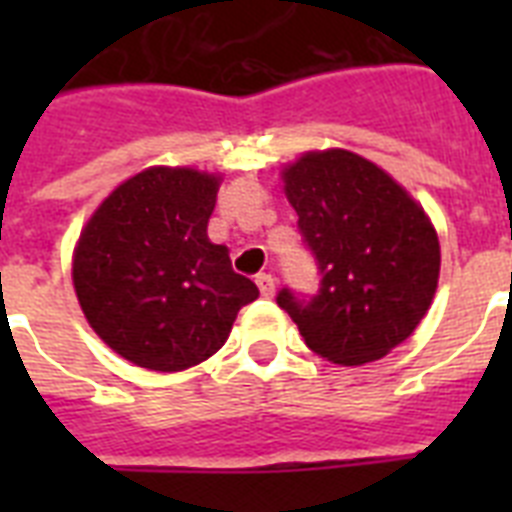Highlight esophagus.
Wrapping results in <instances>:
<instances>
[{
  "label": "esophagus",
  "instance_id": "1",
  "mask_svg": "<svg viewBox=\"0 0 512 512\" xmlns=\"http://www.w3.org/2000/svg\"><path fill=\"white\" fill-rule=\"evenodd\" d=\"M255 284L263 297H273V292H276V279H273L271 273H257Z\"/></svg>",
  "mask_w": 512,
  "mask_h": 512
}]
</instances>
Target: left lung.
<instances>
[{
	"label": "left lung",
	"mask_w": 512,
	"mask_h": 512,
	"mask_svg": "<svg viewBox=\"0 0 512 512\" xmlns=\"http://www.w3.org/2000/svg\"><path fill=\"white\" fill-rule=\"evenodd\" d=\"M319 292L276 295L305 345L335 364L377 361L412 335L436 295L441 249L422 207L350 151L305 154L284 172Z\"/></svg>",
	"instance_id": "obj_1"
}]
</instances>
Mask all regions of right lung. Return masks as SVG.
Listing matches in <instances>:
<instances>
[{"label":"right lung","instance_id":"1","mask_svg":"<svg viewBox=\"0 0 512 512\" xmlns=\"http://www.w3.org/2000/svg\"><path fill=\"white\" fill-rule=\"evenodd\" d=\"M217 177L154 167L122 183L74 252V289L90 327L127 361L180 372L223 348L257 287L207 239Z\"/></svg>","mask_w":512,"mask_h":512}]
</instances>
